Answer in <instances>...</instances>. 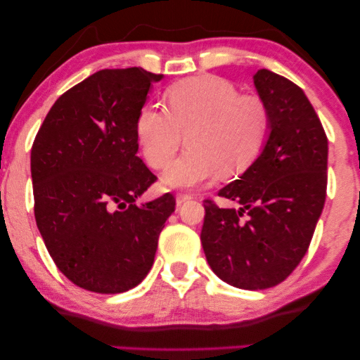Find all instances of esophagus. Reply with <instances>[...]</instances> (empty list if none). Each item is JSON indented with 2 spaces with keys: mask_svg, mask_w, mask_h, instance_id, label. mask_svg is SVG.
Masks as SVG:
<instances>
[{
  "mask_svg": "<svg viewBox=\"0 0 360 360\" xmlns=\"http://www.w3.org/2000/svg\"><path fill=\"white\" fill-rule=\"evenodd\" d=\"M190 199H193V194H190V193H179V194H176V204H179V205H181L186 201H190Z\"/></svg>",
  "mask_w": 360,
  "mask_h": 360,
  "instance_id": "obj_1",
  "label": "esophagus"
}]
</instances>
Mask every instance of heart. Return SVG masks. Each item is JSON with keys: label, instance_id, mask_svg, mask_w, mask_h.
I'll use <instances>...</instances> for the list:
<instances>
[{"label": "heart", "instance_id": "b5f03b06", "mask_svg": "<svg viewBox=\"0 0 360 360\" xmlns=\"http://www.w3.org/2000/svg\"><path fill=\"white\" fill-rule=\"evenodd\" d=\"M166 108L146 103L135 120L141 155L148 166H169L184 143L188 148L164 174L169 186H194L220 174L245 172L266 145L271 111L257 94H240L231 81L199 75L174 82L164 92Z\"/></svg>", "mask_w": 360, "mask_h": 360}]
</instances>
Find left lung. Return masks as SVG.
I'll return each instance as SVG.
<instances>
[{"label":"left lung","mask_w":360,"mask_h":360,"mask_svg":"<svg viewBox=\"0 0 360 360\" xmlns=\"http://www.w3.org/2000/svg\"><path fill=\"white\" fill-rule=\"evenodd\" d=\"M253 82L271 111L269 137L239 180L219 191L239 209L204 199L201 243L221 281L263 290L285 281L308 252L326 204L328 141L295 82L266 68Z\"/></svg>","instance_id":"left-lung-1"}]
</instances>
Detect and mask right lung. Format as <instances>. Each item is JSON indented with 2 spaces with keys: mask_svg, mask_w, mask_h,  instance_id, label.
<instances>
[{
  "mask_svg": "<svg viewBox=\"0 0 360 360\" xmlns=\"http://www.w3.org/2000/svg\"><path fill=\"white\" fill-rule=\"evenodd\" d=\"M161 78L137 67L100 70L57 98L34 137L37 226L56 266L86 290L139 285L175 210L170 193L135 204L158 180L137 156L135 120Z\"/></svg>",
  "mask_w": 360,
  "mask_h": 360,
  "instance_id": "right-lung-1",
  "label": "right lung"
}]
</instances>
